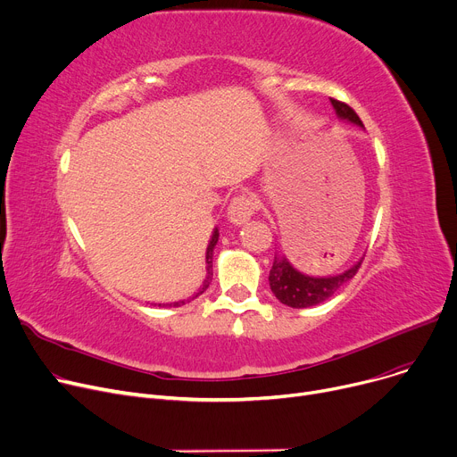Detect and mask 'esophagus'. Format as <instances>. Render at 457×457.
Returning a JSON list of instances; mask_svg holds the SVG:
<instances>
[{"instance_id":"1","label":"esophagus","mask_w":457,"mask_h":457,"mask_svg":"<svg viewBox=\"0 0 457 457\" xmlns=\"http://www.w3.org/2000/svg\"><path fill=\"white\" fill-rule=\"evenodd\" d=\"M257 198L253 195H246L242 193L238 196H235L228 207V219L229 222L240 226V224H246L252 217L253 212L257 211Z\"/></svg>"}]
</instances>
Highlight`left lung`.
<instances>
[{
    "mask_svg": "<svg viewBox=\"0 0 457 457\" xmlns=\"http://www.w3.org/2000/svg\"><path fill=\"white\" fill-rule=\"evenodd\" d=\"M330 103H332L334 110H337V115L340 119L351 120V123L363 127L360 117L349 104L340 103L337 99H330ZM360 264H361V259L349 270L338 273V276L312 278V276H305V273L297 271L287 261V257L281 255V257L273 259L268 281H270V288H271L273 295H276L283 303V305H288L292 309H307V307L320 305V303L328 299L334 292H338V288L342 285H345L349 279H353L356 276Z\"/></svg>",
    "mask_w": 457,
    "mask_h": 457,
    "instance_id": "1",
    "label": "left lung"
}]
</instances>
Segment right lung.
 I'll return each instance as SVG.
<instances>
[{
  "label": "right lung",
  "instance_id": "1",
  "mask_svg": "<svg viewBox=\"0 0 457 457\" xmlns=\"http://www.w3.org/2000/svg\"><path fill=\"white\" fill-rule=\"evenodd\" d=\"M217 240H219V229L212 231V237H211V240H209V246H207V252H205V264H207L205 270H207V276H205V279H204L200 290L193 295V299L198 297L202 292H205L207 287H209V283H211V278H212V250H215V246H217ZM184 303H186V301H176V303H170V307H179V305H184ZM160 307H162V305H160Z\"/></svg>",
  "mask_w": 457,
  "mask_h": 457
}]
</instances>
